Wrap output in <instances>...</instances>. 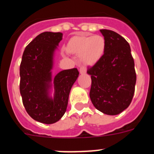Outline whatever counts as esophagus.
Here are the masks:
<instances>
[{
  "label": "esophagus",
  "instance_id": "1",
  "mask_svg": "<svg viewBox=\"0 0 154 154\" xmlns=\"http://www.w3.org/2000/svg\"><path fill=\"white\" fill-rule=\"evenodd\" d=\"M79 72L80 74H85L86 73V68L84 66H81L79 68Z\"/></svg>",
  "mask_w": 154,
  "mask_h": 154
}]
</instances>
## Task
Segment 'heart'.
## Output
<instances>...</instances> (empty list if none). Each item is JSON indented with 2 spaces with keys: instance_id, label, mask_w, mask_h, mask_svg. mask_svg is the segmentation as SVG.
Segmentation results:
<instances>
[{
  "instance_id": "obj_1",
  "label": "heart",
  "mask_w": 154,
  "mask_h": 154,
  "mask_svg": "<svg viewBox=\"0 0 154 154\" xmlns=\"http://www.w3.org/2000/svg\"><path fill=\"white\" fill-rule=\"evenodd\" d=\"M106 42L100 35L74 36L68 43L67 51L72 55L80 56L81 62L87 66L97 63L103 57Z\"/></svg>"
}]
</instances>
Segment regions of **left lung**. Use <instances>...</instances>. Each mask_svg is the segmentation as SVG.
Wrapping results in <instances>:
<instances>
[{
    "label": "left lung",
    "instance_id": "left-lung-1",
    "mask_svg": "<svg viewBox=\"0 0 154 154\" xmlns=\"http://www.w3.org/2000/svg\"><path fill=\"white\" fill-rule=\"evenodd\" d=\"M100 32L106 42L100 60L87 71L91 75L92 104L106 115H118L133 99L137 81L130 46L124 38L110 30Z\"/></svg>",
    "mask_w": 154,
    "mask_h": 154
}]
</instances>
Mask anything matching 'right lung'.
<instances>
[{
  "instance_id": "1",
  "label": "right lung",
  "mask_w": 154,
  "mask_h": 154,
  "mask_svg": "<svg viewBox=\"0 0 154 154\" xmlns=\"http://www.w3.org/2000/svg\"><path fill=\"white\" fill-rule=\"evenodd\" d=\"M62 39L61 32L38 35L25 48L20 65L23 105L32 119L45 124L56 123L63 116L71 89L79 74L75 68L61 71L52 78L54 55Z\"/></svg>"
}]
</instances>
